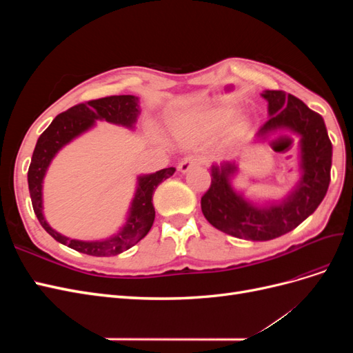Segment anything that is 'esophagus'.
<instances>
[{"mask_svg": "<svg viewBox=\"0 0 353 353\" xmlns=\"http://www.w3.org/2000/svg\"><path fill=\"white\" fill-rule=\"evenodd\" d=\"M199 165H201V159H200V157H196V156H187V157H184V159L181 160V162H179V165H178V170H179V172L185 174V172H188V170H190L191 168L199 166Z\"/></svg>", "mask_w": 353, "mask_h": 353, "instance_id": "34e87169", "label": "esophagus"}]
</instances>
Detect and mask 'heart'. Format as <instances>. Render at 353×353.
I'll return each mask as SVG.
<instances>
[{
	"label": "heart",
	"mask_w": 353,
	"mask_h": 353,
	"mask_svg": "<svg viewBox=\"0 0 353 353\" xmlns=\"http://www.w3.org/2000/svg\"><path fill=\"white\" fill-rule=\"evenodd\" d=\"M231 113H232V105L230 104L210 105V108L194 114L193 117L194 131L199 135H205V137L215 134L223 125H225ZM244 125H245V116L243 113L232 114L229 123L225 126V135L228 138L237 137L243 131Z\"/></svg>",
	"instance_id": "b5f03b06"
}]
</instances>
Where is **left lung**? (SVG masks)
Wrapping results in <instances>:
<instances>
[{
    "mask_svg": "<svg viewBox=\"0 0 353 353\" xmlns=\"http://www.w3.org/2000/svg\"><path fill=\"white\" fill-rule=\"evenodd\" d=\"M270 119L256 134L259 140L275 131L288 130L301 137V181L280 203L256 206L231 187L237 165L223 162L210 168L212 183L201 197V212L219 231L232 237L268 241L294 230L312 215L330 185L333 145L323 116L285 91L268 90Z\"/></svg>",
    "mask_w": 353,
    "mask_h": 353,
    "instance_id": "8db88e82",
    "label": "left lung"
}]
</instances>
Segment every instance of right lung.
I'll return each instance as SVG.
<instances>
[{
  "label": "right lung",
  "mask_w": 353,
  "mask_h": 353,
  "mask_svg": "<svg viewBox=\"0 0 353 353\" xmlns=\"http://www.w3.org/2000/svg\"><path fill=\"white\" fill-rule=\"evenodd\" d=\"M138 99L134 95H110L73 105L69 110L56 116L47 130L38 138L30 166L28 170V184L35 215L50 236L68 248L91 256H114L131 249L147 236L154 222L153 194L162 181L172 176L175 168H165L156 174L138 178L135 196L131 203L130 215L122 230L116 236L100 241H81L61 236L52 230L42 215V181L52 157L61 147L70 143L82 132L94 126L95 121H105L126 128H134L138 117Z\"/></svg>",
  "instance_id": "add662e5"
}]
</instances>
